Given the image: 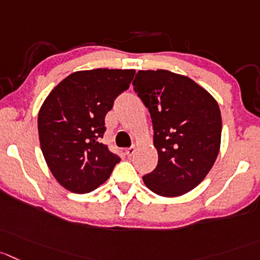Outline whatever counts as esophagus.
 Instances as JSON below:
<instances>
[{"label": "esophagus", "mask_w": 260, "mask_h": 260, "mask_svg": "<svg viewBox=\"0 0 260 260\" xmlns=\"http://www.w3.org/2000/svg\"><path fill=\"white\" fill-rule=\"evenodd\" d=\"M125 153H126V155H127V157H132V155H134V153H135V148L134 147L127 148V149L125 150Z\"/></svg>", "instance_id": "1"}]
</instances>
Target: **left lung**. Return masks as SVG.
<instances>
[{
	"mask_svg": "<svg viewBox=\"0 0 260 260\" xmlns=\"http://www.w3.org/2000/svg\"><path fill=\"white\" fill-rule=\"evenodd\" d=\"M135 91L149 110L155 170L143 177L157 195H184L206 179L221 148L222 118L208 90L185 75L169 70H139Z\"/></svg>",
	"mask_w": 260,
	"mask_h": 260,
	"instance_id": "obj_1",
	"label": "left lung"
}]
</instances>
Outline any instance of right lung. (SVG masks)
<instances>
[{
  "label": "right lung",
  "instance_id": "obj_1",
  "mask_svg": "<svg viewBox=\"0 0 260 260\" xmlns=\"http://www.w3.org/2000/svg\"><path fill=\"white\" fill-rule=\"evenodd\" d=\"M135 70L75 71L51 90L38 113L42 153L61 186L76 194L97 189L120 157L100 143L113 101L128 88Z\"/></svg>",
  "mask_w": 260,
  "mask_h": 260
}]
</instances>
